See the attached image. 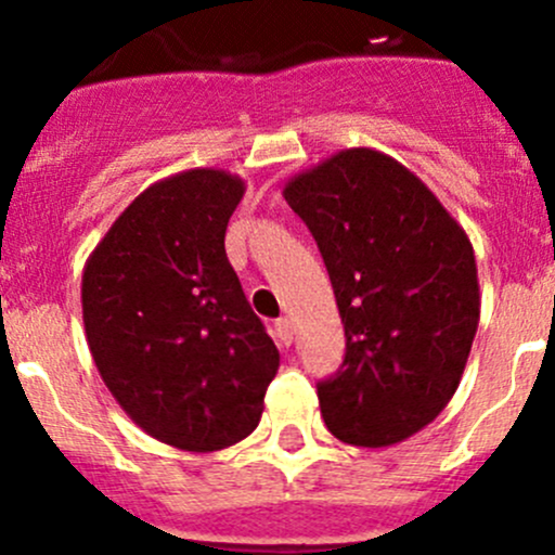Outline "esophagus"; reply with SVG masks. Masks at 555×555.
I'll use <instances>...</instances> for the list:
<instances>
[{
    "instance_id": "obj_1",
    "label": "esophagus",
    "mask_w": 555,
    "mask_h": 555,
    "mask_svg": "<svg viewBox=\"0 0 555 555\" xmlns=\"http://www.w3.org/2000/svg\"><path fill=\"white\" fill-rule=\"evenodd\" d=\"M276 338L282 340V344H293V338H295V322L289 317H282V319H276Z\"/></svg>"
}]
</instances>
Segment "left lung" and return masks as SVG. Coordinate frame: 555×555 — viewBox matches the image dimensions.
Returning a JSON list of instances; mask_svg holds the SVG:
<instances>
[{
  "label": "left lung",
  "mask_w": 555,
  "mask_h": 555,
  "mask_svg": "<svg viewBox=\"0 0 555 555\" xmlns=\"http://www.w3.org/2000/svg\"><path fill=\"white\" fill-rule=\"evenodd\" d=\"M333 282L346 357L317 386L324 424L365 449L402 443L462 382L480 319L475 251L438 195L371 147L330 155L284 184Z\"/></svg>",
  "instance_id": "1"
}]
</instances>
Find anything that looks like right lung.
I'll return each instance as SVG.
<instances>
[{"label": "right lung", "mask_w": 555, "mask_h": 555, "mask_svg": "<svg viewBox=\"0 0 555 555\" xmlns=\"http://www.w3.org/2000/svg\"><path fill=\"white\" fill-rule=\"evenodd\" d=\"M244 179L188 169L150 184L82 268V322L99 376L150 438L220 451L262 416L279 349L225 255Z\"/></svg>", "instance_id": "1"}]
</instances>
